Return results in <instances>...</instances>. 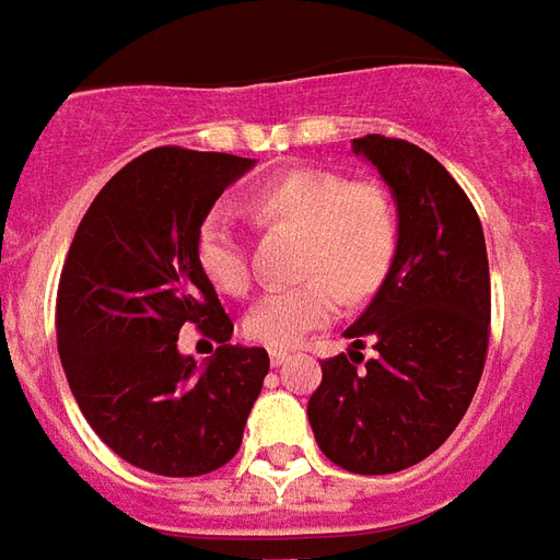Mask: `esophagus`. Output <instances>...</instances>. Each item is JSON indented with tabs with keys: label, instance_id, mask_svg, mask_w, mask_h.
<instances>
[{
	"label": "esophagus",
	"instance_id": "1",
	"mask_svg": "<svg viewBox=\"0 0 560 560\" xmlns=\"http://www.w3.org/2000/svg\"><path fill=\"white\" fill-rule=\"evenodd\" d=\"M268 358H271V364L280 366V364H285V361H289L292 354L285 352V349H271V352H268Z\"/></svg>",
	"mask_w": 560,
	"mask_h": 560
}]
</instances>
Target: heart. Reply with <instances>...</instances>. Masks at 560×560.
Listing matches in <instances>:
<instances>
[{
  "label": "heart",
  "mask_w": 560,
  "mask_h": 560,
  "mask_svg": "<svg viewBox=\"0 0 560 560\" xmlns=\"http://www.w3.org/2000/svg\"><path fill=\"white\" fill-rule=\"evenodd\" d=\"M253 226L292 230L301 283L271 289L244 319L247 337L289 349L340 313L342 295L366 298L385 280L397 250V208L375 178H342L334 170H292L241 202ZM196 259L223 295H247L253 262L230 218L211 214L196 235Z\"/></svg>",
  "instance_id": "heart-1"
}]
</instances>
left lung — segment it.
<instances>
[{
  "mask_svg": "<svg viewBox=\"0 0 560 560\" xmlns=\"http://www.w3.org/2000/svg\"><path fill=\"white\" fill-rule=\"evenodd\" d=\"M394 194L399 238L385 283L346 330L352 352L322 361L307 418L322 453L352 475H394L439 451L487 364L489 259L471 199L415 142L354 140Z\"/></svg>",
  "mask_w": 560,
  "mask_h": 560,
  "instance_id": "1",
  "label": "left lung"
}]
</instances>
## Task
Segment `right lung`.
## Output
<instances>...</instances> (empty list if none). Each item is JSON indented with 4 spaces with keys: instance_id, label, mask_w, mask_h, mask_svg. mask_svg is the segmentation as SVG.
Returning a JSON list of instances; mask_svg holds the SVG:
<instances>
[{
    "instance_id": "obj_1",
    "label": "right lung",
    "mask_w": 560,
    "mask_h": 560,
    "mask_svg": "<svg viewBox=\"0 0 560 560\" xmlns=\"http://www.w3.org/2000/svg\"><path fill=\"white\" fill-rule=\"evenodd\" d=\"M250 158L161 145L121 166L77 226L56 295L68 385L89 427L142 471L199 477L238 453L268 352L232 346V319L196 235ZM196 324L220 341L206 368L177 352Z\"/></svg>"
}]
</instances>
